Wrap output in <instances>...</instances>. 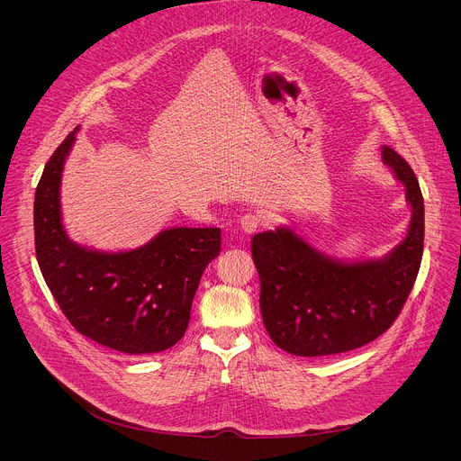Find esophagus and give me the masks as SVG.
<instances>
[{
  "label": "esophagus",
  "instance_id": "obj_1",
  "mask_svg": "<svg viewBox=\"0 0 461 461\" xmlns=\"http://www.w3.org/2000/svg\"><path fill=\"white\" fill-rule=\"evenodd\" d=\"M262 224H265V217L260 213H244L240 217V228L244 233H255Z\"/></svg>",
  "mask_w": 461,
  "mask_h": 461
}]
</instances>
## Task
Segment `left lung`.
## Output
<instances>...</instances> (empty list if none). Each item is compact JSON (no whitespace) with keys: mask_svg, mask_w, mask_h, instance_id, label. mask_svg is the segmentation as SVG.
I'll return each instance as SVG.
<instances>
[{"mask_svg":"<svg viewBox=\"0 0 461 461\" xmlns=\"http://www.w3.org/2000/svg\"><path fill=\"white\" fill-rule=\"evenodd\" d=\"M383 160L403 182L412 206L405 240L384 258L339 262L288 228L253 235L260 313L279 348L304 357L343 354L379 338L403 310L423 257V194L396 151L384 146Z\"/></svg>","mask_w":461,"mask_h":461,"instance_id":"obj_1","label":"left lung"}]
</instances>
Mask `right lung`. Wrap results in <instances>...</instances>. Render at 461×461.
I'll return each instance as SVG.
<instances>
[{
	"mask_svg": "<svg viewBox=\"0 0 461 461\" xmlns=\"http://www.w3.org/2000/svg\"><path fill=\"white\" fill-rule=\"evenodd\" d=\"M77 131L45 164L34 196V246L43 279L77 330L123 354H155L178 343L210 262L219 228H171L131 251L75 244L61 224L59 182Z\"/></svg>",
	"mask_w": 461,
	"mask_h": 461,
	"instance_id": "obj_1",
	"label": "right lung"
}]
</instances>
